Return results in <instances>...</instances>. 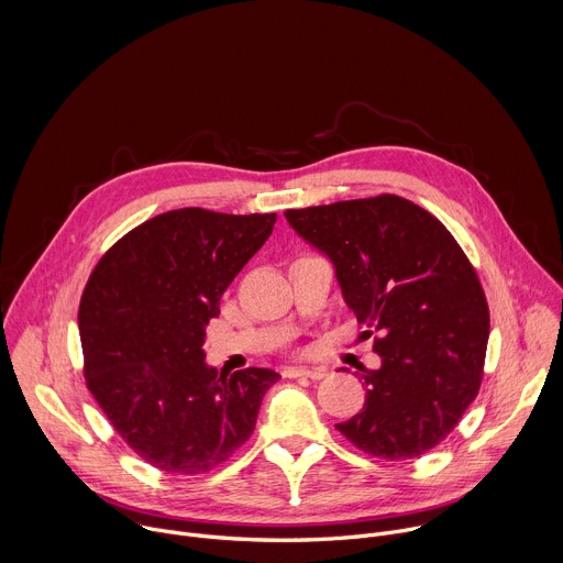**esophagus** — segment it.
I'll return each instance as SVG.
<instances>
[{"label": "esophagus", "instance_id": "1", "mask_svg": "<svg viewBox=\"0 0 563 563\" xmlns=\"http://www.w3.org/2000/svg\"><path fill=\"white\" fill-rule=\"evenodd\" d=\"M285 378H311V380H320L325 376V369L323 367H311V369H305V367H289L283 372Z\"/></svg>", "mask_w": 563, "mask_h": 563}]
</instances>
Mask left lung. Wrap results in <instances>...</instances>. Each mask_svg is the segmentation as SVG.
Wrapping results in <instances>:
<instances>
[{
	"instance_id": "left-lung-1",
	"label": "left lung",
	"mask_w": 563,
	"mask_h": 563,
	"mask_svg": "<svg viewBox=\"0 0 563 563\" xmlns=\"http://www.w3.org/2000/svg\"><path fill=\"white\" fill-rule=\"evenodd\" d=\"M334 269L358 323L378 334L365 406L336 430L365 454L404 461L437 448L476 398L490 336L478 276L454 235L391 194L287 209Z\"/></svg>"
}]
</instances>
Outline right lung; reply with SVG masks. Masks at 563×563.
<instances>
[{
  "mask_svg": "<svg viewBox=\"0 0 563 563\" xmlns=\"http://www.w3.org/2000/svg\"><path fill=\"white\" fill-rule=\"evenodd\" d=\"M276 213H159L100 258L79 300L87 387L126 445L157 470L202 474L243 445L280 378L218 376L205 328L220 296L272 235Z\"/></svg>",
  "mask_w": 563,
  "mask_h": 563,
  "instance_id": "right-lung-1",
  "label": "right lung"
}]
</instances>
